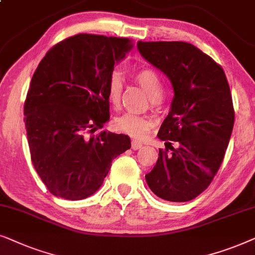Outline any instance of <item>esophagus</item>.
I'll list each match as a JSON object with an SVG mask.
<instances>
[{"label":"esophagus","mask_w":255,"mask_h":255,"mask_svg":"<svg viewBox=\"0 0 255 255\" xmlns=\"http://www.w3.org/2000/svg\"><path fill=\"white\" fill-rule=\"evenodd\" d=\"M142 146V142L140 140H137V139H133L131 141V147L132 149H139Z\"/></svg>","instance_id":"34e87169"}]
</instances>
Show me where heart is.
I'll list each match as a JSON object with an SVG mask.
<instances>
[{"label":"heart","mask_w":255,"mask_h":255,"mask_svg":"<svg viewBox=\"0 0 255 255\" xmlns=\"http://www.w3.org/2000/svg\"><path fill=\"white\" fill-rule=\"evenodd\" d=\"M134 79L153 100L162 96V82L158 73L152 68H141L134 73ZM123 78L118 72H113L108 80V100L113 106L121 103L123 93ZM152 122L147 117L133 113H124L115 118V128L134 138H142L151 130Z\"/></svg>","instance_id":"obj_1"}]
</instances>
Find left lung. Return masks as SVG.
I'll return each mask as SVG.
<instances>
[{
	"instance_id": "1",
	"label": "left lung",
	"mask_w": 255,
	"mask_h": 255,
	"mask_svg": "<svg viewBox=\"0 0 255 255\" xmlns=\"http://www.w3.org/2000/svg\"><path fill=\"white\" fill-rule=\"evenodd\" d=\"M137 46L174 90L158 133L166 149H159L146 182L162 200L191 201L214 180L231 138L235 110L229 82L221 66L189 43L138 41Z\"/></svg>"
}]
</instances>
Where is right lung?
I'll return each mask as SVG.
<instances>
[{"label":"right lung","mask_w":255,"mask_h":255,"mask_svg":"<svg viewBox=\"0 0 255 255\" xmlns=\"http://www.w3.org/2000/svg\"><path fill=\"white\" fill-rule=\"evenodd\" d=\"M132 47L128 38L80 33L54 45L38 65L24 122L34 169L54 196H92L113 160L131 147L127 134L93 133L109 121L108 80Z\"/></svg>","instance_id":"right-lung-1"}]
</instances>
